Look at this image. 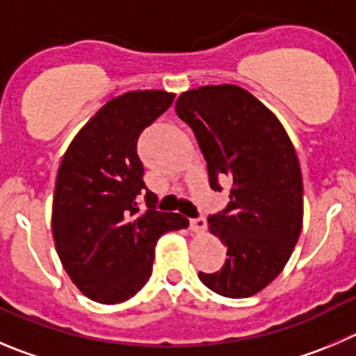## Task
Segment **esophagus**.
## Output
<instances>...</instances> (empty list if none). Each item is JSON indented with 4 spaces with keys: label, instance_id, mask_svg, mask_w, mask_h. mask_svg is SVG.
Returning a JSON list of instances; mask_svg holds the SVG:
<instances>
[{
    "label": "esophagus",
    "instance_id": "1",
    "mask_svg": "<svg viewBox=\"0 0 356 356\" xmlns=\"http://www.w3.org/2000/svg\"><path fill=\"white\" fill-rule=\"evenodd\" d=\"M206 229V220L204 218H194L191 220V231L194 234H202Z\"/></svg>",
    "mask_w": 356,
    "mask_h": 356
}]
</instances>
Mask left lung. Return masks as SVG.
<instances>
[{
  "instance_id": "1",
  "label": "left lung",
  "mask_w": 356,
  "mask_h": 356,
  "mask_svg": "<svg viewBox=\"0 0 356 356\" xmlns=\"http://www.w3.org/2000/svg\"><path fill=\"white\" fill-rule=\"evenodd\" d=\"M176 115L191 125L208 164L209 185L229 180V204L208 231L227 246L225 266L199 273L215 293L245 299L266 289L289 262L302 231V175L276 115L232 83L181 92Z\"/></svg>"
}]
</instances>
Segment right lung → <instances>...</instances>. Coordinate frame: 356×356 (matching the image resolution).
Wrapping results in <instances>:
<instances>
[{
    "label": "right lung",
    "instance_id": "obj_1",
    "mask_svg": "<svg viewBox=\"0 0 356 356\" xmlns=\"http://www.w3.org/2000/svg\"><path fill=\"white\" fill-rule=\"evenodd\" d=\"M175 94L131 90L111 97L76 133L57 171L52 236L76 289L99 304L136 296L152 276L155 245L165 232L187 229L180 213L155 211L143 181L138 136L171 106ZM145 194L141 212L136 197Z\"/></svg>",
    "mask_w": 356,
    "mask_h": 356
}]
</instances>
